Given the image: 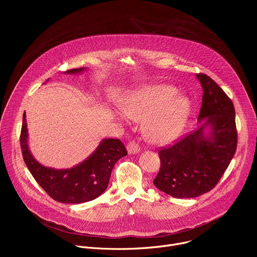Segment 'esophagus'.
<instances>
[{
	"mask_svg": "<svg viewBox=\"0 0 257 257\" xmlns=\"http://www.w3.org/2000/svg\"><path fill=\"white\" fill-rule=\"evenodd\" d=\"M127 151H128L129 155H136V154L140 153V146L136 142L131 141L127 145Z\"/></svg>",
	"mask_w": 257,
	"mask_h": 257,
	"instance_id": "1",
	"label": "esophagus"
}]
</instances>
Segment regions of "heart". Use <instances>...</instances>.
Masks as SVG:
<instances>
[{"mask_svg":"<svg viewBox=\"0 0 257 257\" xmlns=\"http://www.w3.org/2000/svg\"><path fill=\"white\" fill-rule=\"evenodd\" d=\"M191 109L189 97L178 94L177 89L168 84L135 90L121 104V111L126 118L144 121V135L158 144L172 142L182 134L189 121ZM115 114L119 120H124V116Z\"/></svg>","mask_w":257,"mask_h":257,"instance_id":"1","label":"heart"}]
</instances>
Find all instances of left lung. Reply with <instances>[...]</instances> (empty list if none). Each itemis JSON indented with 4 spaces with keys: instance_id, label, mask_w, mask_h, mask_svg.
Returning <instances> with one entry per match:
<instances>
[{
    "instance_id": "8db88e82",
    "label": "left lung",
    "mask_w": 257,
    "mask_h": 257,
    "mask_svg": "<svg viewBox=\"0 0 257 257\" xmlns=\"http://www.w3.org/2000/svg\"><path fill=\"white\" fill-rule=\"evenodd\" d=\"M203 94L195 131L159 152L161 169L155 186L176 198H194L210 191L237 149L235 107L210 77L196 74Z\"/></svg>"
}]
</instances>
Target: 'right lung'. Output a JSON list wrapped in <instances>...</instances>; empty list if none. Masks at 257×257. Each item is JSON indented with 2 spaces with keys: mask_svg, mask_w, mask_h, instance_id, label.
I'll use <instances>...</instances> for the list:
<instances>
[{
  "mask_svg": "<svg viewBox=\"0 0 257 257\" xmlns=\"http://www.w3.org/2000/svg\"><path fill=\"white\" fill-rule=\"evenodd\" d=\"M85 70L86 68L72 69L64 73L74 75ZM20 143L23 160L35 181L53 199L62 203H83L98 197L108 185L115 164L127 156L120 139L104 138L88 158L74 167L60 170L46 167L36 161L29 150L25 112Z\"/></svg>",
  "mask_w": 257,
  "mask_h": 257,
  "instance_id": "right-lung-1",
  "label": "right lung"
}]
</instances>
